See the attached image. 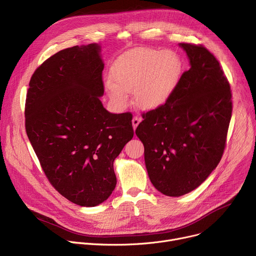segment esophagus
<instances>
[{"label": "esophagus", "mask_w": 256, "mask_h": 256, "mask_svg": "<svg viewBox=\"0 0 256 256\" xmlns=\"http://www.w3.org/2000/svg\"><path fill=\"white\" fill-rule=\"evenodd\" d=\"M132 122V128H134V130H136V128L138 126V124L141 122V118H138V116H134Z\"/></svg>", "instance_id": "obj_1"}]
</instances>
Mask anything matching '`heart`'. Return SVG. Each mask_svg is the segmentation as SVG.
Instances as JSON below:
<instances>
[{
    "label": "heart",
    "instance_id": "1",
    "mask_svg": "<svg viewBox=\"0 0 256 256\" xmlns=\"http://www.w3.org/2000/svg\"><path fill=\"white\" fill-rule=\"evenodd\" d=\"M180 72L182 61L174 52L138 48L115 61L106 90L110 99L118 105H124L126 92H134L138 107L155 109L168 100Z\"/></svg>",
    "mask_w": 256,
    "mask_h": 256
}]
</instances>
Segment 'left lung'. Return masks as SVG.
<instances>
[{
	"instance_id": "obj_1",
	"label": "left lung",
	"mask_w": 256,
	"mask_h": 256,
	"mask_svg": "<svg viewBox=\"0 0 256 256\" xmlns=\"http://www.w3.org/2000/svg\"><path fill=\"white\" fill-rule=\"evenodd\" d=\"M180 46L190 69L164 105L143 113L136 130L151 182L172 197L193 191L218 166L233 108L228 80L214 54L202 44Z\"/></svg>"
}]
</instances>
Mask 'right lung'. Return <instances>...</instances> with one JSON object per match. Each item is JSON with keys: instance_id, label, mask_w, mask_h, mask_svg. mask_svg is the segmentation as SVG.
Returning <instances> with one entry per match:
<instances>
[{"instance_id": "right-lung-1", "label": "right lung", "mask_w": 256, "mask_h": 256, "mask_svg": "<svg viewBox=\"0 0 256 256\" xmlns=\"http://www.w3.org/2000/svg\"><path fill=\"white\" fill-rule=\"evenodd\" d=\"M98 44L74 46L34 72L26 101V130L40 166L66 199L92 207L116 186L114 159L134 136L130 112H108Z\"/></svg>"}]
</instances>
